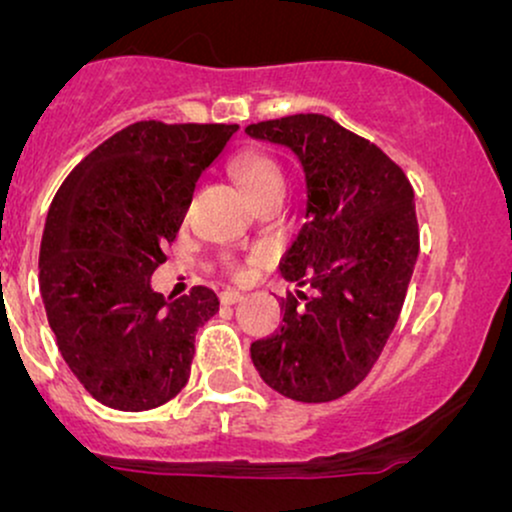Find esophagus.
Here are the masks:
<instances>
[{
    "label": "esophagus",
    "instance_id": "34e87169",
    "mask_svg": "<svg viewBox=\"0 0 512 512\" xmlns=\"http://www.w3.org/2000/svg\"><path fill=\"white\" fill-rule=\"evenodd\" d=\"M240 301H243V293H238V291H233V289H226V291L221 293V303L223 305H236Z\"/></svg>",
    "mask_w": 512,
    "mask_h": 512
}]
</instances>
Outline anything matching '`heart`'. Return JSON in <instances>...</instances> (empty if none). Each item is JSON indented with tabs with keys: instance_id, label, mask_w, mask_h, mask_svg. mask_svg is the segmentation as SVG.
<instances>
[{
	"instance_id": "heart-1",
	"label": "heart",
	"mask_w": 512,
	"mask_h": 512,
	"mask_svg": "<svg viewBox=\"0 0 512 512\" xmlns=\"http://www.w3.org/2000/svg\"><path fill=\"white\" fill-rule=\"evenodd\" d=\"M236 175L252 199L267 195L272 190H279V187H286L284 170H281L274 158L264 154H248L240 158Z\"/></svg>"
}]
</instances>
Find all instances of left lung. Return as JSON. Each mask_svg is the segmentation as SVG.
<instances>
[{
	"mask_svg": "<svg viewBox=\"0 0 512 512\" xmlns=\"http://www.w3.org/2000/svg\"><path fill=\"white\" fill-rule=\"evenodd\" d=\"M245 134L293 151L305 173V221L279 269L289 293L279 330L250 346L272 390L332 402L368 375L397 325L416 257L414 190L395 161L327 115L257 122Z\"/></svg>",
	"mask_w": 512,
	"mask_h": 512,
	"instance_id": "1",
	"label": "left lung"
}]
</instances>
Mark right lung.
<instances>
[{
	"instance_id": "obj_1",
	"label": "right lung",
	"mask_w": 512,
	"mask_h": 512,
	"mask_svg": "<svg viewBox=\"0 0 512 512\" xmlns=\"http://www.w3.org/2000/svg\"><path fill=\"white\" fill-rule=\"evenodd\" d=\"M238 125L134 122L93 149L52 199L40 293L60 354L93 399L146 411L185 387L195 332L219 313L207 286L151 289L202 173Z\"/></svg>"
}]
</instances>
